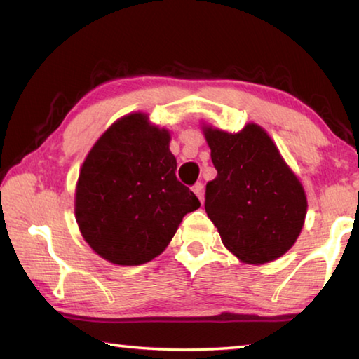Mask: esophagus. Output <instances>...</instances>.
I'll return each instance as SVG.
<instances>
[{
	"label": "esophagus",
	"instance_id": "obj_1",
	"mask_svg": "<svg viewBox=\"0 0 359 359\" xmlns=\"http://www.w3.org/2000/svg\"><path fill=\"white\" fill-rule=\"evenodd\" d=\"M193 191H194V194H196V196L199 198V201H204V196H203V191H204V185L201 184V182H198V184H194L193 185Z\"/></svg>",
	"mask_w": 359,
	"mask_h": 359
}]
</instances>
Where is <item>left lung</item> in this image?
<instances>
[{
    "mask_svg": "<svg viewBox=\"0 0 359 359\" xmlns=\"http://www.w3.org/2000/svg\"><path fill=\"white\" fill-rule=\"evenodd\" d=\"M217 177L205 185L204 208L224 247L263 264L288 252L299 236L307 199L296 175L261 126L231 135L204 128Z\"/></svg>",
    "mask_w": 359,
    "mask_h": 359,
    "instance_id": "obj_1",
    "label": "left lung"
}]
</instances>
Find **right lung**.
I'll use <instances>...</instances> for the list:
<instances>
[{"instance_id": "right-lung-1", "label": "right lung", "mask_w": 359, "mask_h": 359, "mask_svg": "<svg viewBox=\"0 0 359 359\" xmlns=\"http://www.w3.org/2000/svg\"><path fill=\"white\" fill-rule=\"evenodd\" d=\"M169 133L147 115L120 118L85 158L76 190L83 239L114 264L137 266L165 250L187 214L201 203L175 177Z\"/></svg>"}]
</instances>
